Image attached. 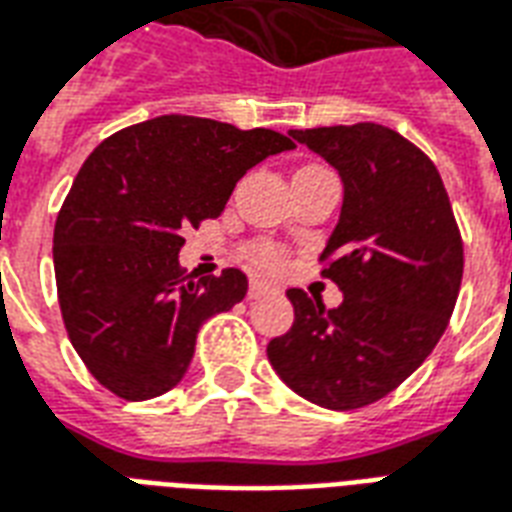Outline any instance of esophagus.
Instances as JSON below:
<instances>
[{
    "label": "esophagus",
    "mask_w": 512,
    "mask_h": 512,
    "mask_svg": "<svg viewBox=\"0 0 512 512\" xmlns=\"http://www.w3.org/2000/svg\"><path fill=\"white\" fill-rule=\"evenodd\" d=\"M276 287H271L268 282H260V279H252L249 282V298H260V295H268L274 293Z\"/></svg>",
    "instance_id": "esophagus-1"
}]
</instances>
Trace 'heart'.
Wrapping results in <instances>:
<instances>
[{
	"instance_id": "b5f03b06",
	"label": "heart",
	"mask_w": 512,
	"mask_h": 512,
	"mask_svg": "<svg viewBox=\"0 0 512 512\" xmlns=\"http://www.w3.org/2000/svg\"><path fill=\"white\" fill-rule=\"evenodd\" d=\"M252 260H255V266L260 268H276L282 263V255H279V249L271 244H260L252 249Z\"/></svg>"
}]
</instances>
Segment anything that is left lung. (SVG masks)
<instances>
[{"mask_svg": "<svg viewBox=\"0 0 512 512\" xmlns=\"http://www.w3.org/2000/svg\"><path fill=\"white\" fill-rule=\"evenodd\" d=\"M336 168L342 214L320 260L344 301L287 290L293 328L268 344L274 372L325 410H358L399 388L437 347L456 306L464 244L439 170L382 124L290 130Z\"/></svg>", "mask_w": 512, "mask_h": 512, "instance_id": "1", "label": "left lung"}]
</instances>
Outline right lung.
Segmentation results:
<instances>
[{"mask_svg": "<svg viewBox=\"0 0 512 512\" xmlns=\"http://www.w3.org/2000/svg\"><path fill=\"white\" fill-rule=\"evenodd\" d=\"M295 149L274 130L198 116H157L89 154L54 227L64 328L94 380L119 399L176 388L208 317L246 295V276L189 279L181 233L214 219L246 170Z\"/></svg>", "mask_w": 512, "mask_h": 512, "instance_id": "1", "label": "right lung"}]
</instances>
